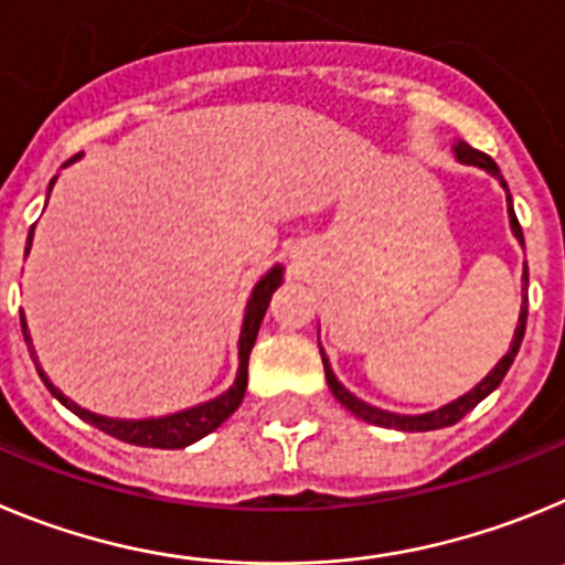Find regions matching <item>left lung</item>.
I'll return each instance as SVG.
<instances>
[{
	"label": "left lung",
	"instance_id": "8db88e82",
	"mask_svg": "<svg viewBox=\"0 0 565 565\" xmlns=\"http://www.w3.org/2000/svg\"><path fill=\"white\" fill-rule=\"evenodd\" d=\"M456 151V160L465 162V166H479V169L490 171L492 177H495L501 185H504L507 191V182L504 177H501V169L495 166V160L492 157H487L484 151H476L472 146H467L465 140H459V143L454 146ZM507 211H510V227L512 233H515V238L523 245V233H521V225H518V216H515V207H512V196L510 191H507ZM523 281H530V276H526V270H523ZM526 303H530V298L523 295V303H521V315H518V327H515V338H512V345L510 352L504 354V358L498 360L495 369L487 374L484 380H481L476 388L467 391L465 396H459V399H454V403L441 405V408L436 411H428V414H416V416H405V414H391V411H383V408H374V405L363 403V399H358V396L352 394V391H345L343 385H340V380L334 377L332 365H329L327 354L320 352V360H323V371H327V383L329 388H332L334 399H338L343 408L352 411L354 416H360L363 422H371V425H380V428H396V430H439V428H447V425H456V422L461 419L465 414H470L476 405L484 399V396H490L492 391L501 385V380L507 377V371H510L512 360H515L518 349H521V340H523V332H526Z\"/></svg>",
	"mask_w": 565,
	"mask_h": 565
}]
</instances>
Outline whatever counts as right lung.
I'll list each match as a JSON object with an SVG mask.
<instances>
[{
	"label": "right lung",
	"instance_id": "right-lung-1",
	"mask_svg": "<svg viewBox=\"0 0 565 565\" xmlns=\"http://www.w3.org/2000/svg\"><path fill=\"white\" fill-rule=\"evenodd\" d=\"M78 157L81 154L70 157L67 166L70 162L78 160ZM53 182H55V177H53ZM53 182H50V188H53ZM30 245H33V227H30V233H28V247H24V256L30 253ZM281 281H284V267L278 264V267H273V270L267 273V276H264L256 287H253L250 301H247V309H245L242 334H238V371H236V380H233L231 388H227L225 394L216 396V399H207V403L194 405V408L177 411V414H169V416H151V419H109V416L93 414V411L81 408V405H75L73 399H67V396L61 394V391L50 383L47 374H44L42 365H39V360H35L33 345H30L28 323H24V315H19V318H22V334H24V340H28L30 358H33L35 369H39V377L44 380V385L50 388V394H53L55 399L64 405V408H70L75 416H81V419L89 422V425H95V428L104 430V434L115 436V439H120V441H129V445L180 450V447L194 445V441H200L202 436H207L211 430L220 428L222 422H225L227 416L238 408V405H242V399H245V391H247V360H250L253 343H256V334H258V327H262L264 312H267V307H270L273 292L281 287Z\"/></svg>",
	"mask_w": 565,
	"mask_h": 565
}]
</instances>
